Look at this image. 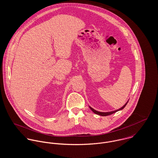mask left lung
Returning a JSON list of instances; mask_svg holds the SVG:
<instances>
[{
    "instance_id": "1",
    "label": "left lung",
    "mask_w": 158,
    "mask_h": 158,
    "mask_svg": "<svg viewBox=\"0 0 158 158\" xmlns=\"http://www.w3.org/2000/svg\"><path fill=\"white\" fill-rule=\"evenodd\" d=\"M128 101L122 108H120V109L117 110H115V111H110V112H106V113H104V112H99V111H97L95 110L94 109H93V108H91L90 106H89V108H90V110H91L94 113H95V114H98V115H102V116H106V115H109L113 114L114 113H116V112H117V111H120V110H123V109L126 106V105H127V104L128 103Z\"/></svg>"
}]
</instances>
